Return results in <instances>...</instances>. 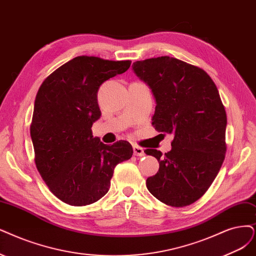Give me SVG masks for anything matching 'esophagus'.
I'll list each match as a JSON object with an SVG mask.
<instances>
[{
  "label": "esophagus",
  "mask_w": 256,
  "mask_h": 256,
  "mask_svg": "<svg viewBox=\"0 0 256 256\" xmlns=\"http://www.w3.org/2000/svg\"><path fill=\"white\" fill-rule=\"evenodd\" d=\"M133 152H134V155L135 156H144V150L142 148H140L138 146H133Z\"/></svg>",
  "instance_id": "1"
}]
</instances>
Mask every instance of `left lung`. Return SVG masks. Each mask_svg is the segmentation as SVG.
Here are the masks:
<instances>
[{
    "label": "left lung",
    "instance_id": "1",
    "mask_svg": "<svg viewBox=\"0 0 256 256\" xmlns=\"http://www.w3.org/2000/svg\"><path fill=\"white\" fill-rule=\"evenodd\" d=\"M133 70L155 97L153 126L174 134L164 155L144 150L159 162L146 179L148 190L168 206L191 204L208 191L224 160L226 115L218 90L204 70L168 56L136 61Z\"/></svg>",
    "mask_w": 256,
    "mask_h": 256
}]
</instances>
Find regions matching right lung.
<instances>
[{"mask_svg": "<svg viewBox=\"0 0 256 256\" xmlns=\"http://www.w3.org/2000/svg\"><path fill=\"white\" fill-rule=\"evenodd\" d=\"M130 63L76 56L38 90L30 126L34 162L50 192L65 204L81 206L99 200L108 191L114 168L133 155L128 141L108 146L92 133L101 116L100 85L126 72Z\"/></svg>", "mask_w": 256, "mask_h": 256, "instance_id": "1", "label": "right lung"}]
</instances>
